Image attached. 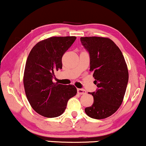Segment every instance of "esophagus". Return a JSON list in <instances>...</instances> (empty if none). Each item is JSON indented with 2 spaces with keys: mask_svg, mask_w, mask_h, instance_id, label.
I'll return each instance as SVG.
<instances>
[{
  "mask_svg": "<svg viewBox=\"0 0 146 146\" xmlns=\"http://www.w3.org/2000/svg\"><path fill=\"white\" fill-rule=\"evenodd\" d=\"M78 93L79 94H86V91L84 90V89L78 88Z\"/></svg>",
  "mask_w": 146,
  "mask_h": 146,
  "instance_id": "esophagus-1",
  "label": "esophagus"
}]
</instances>
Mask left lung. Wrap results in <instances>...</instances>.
Returning <instances> with one entry per match:
<instances>
[{
    "label": "left lung",
    "instance_id": "8db88e82",
    "mask_svg": "<svg viewBox=\"0 0 146 146\" xmlns=\"http://www.w3.org/2000/svg\"><path fill=\"white\" fill-rule=\"evenodd\" d=\"M81 43L90 55V71L97 86L90 93L94 103L85 109L86 113L94 119L110 117L118 110L125 94L129 71L119 47L109 38L85 36Z\"/></svg>",
    "mask_w": 146,
    "mask_h": 146
}]
</instances>
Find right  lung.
Masks as SVG:
<instances>
[{"instance_id":"obj_1","label":"right lung","mask_w":146,"mask_h":146,"mask_svg":"<svg viewBox=\"0 0 146 146\" xmlns=\"http://www.w3.org/2000/svg\"><path fill=\"white\" fill-rule=\"evenodd\" d=\"M75 39V36H52L36 43L28 56L23 79L24 90L31 107L43 116L60 115L68 99L76 95L73 85L52 82L54 71L62 68L63 54Z\"/></svg>"}]
</instances>
